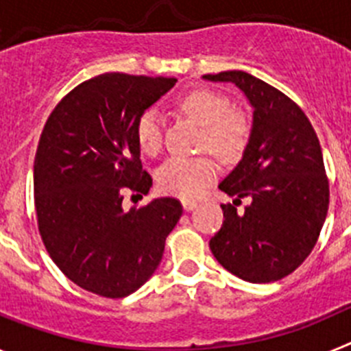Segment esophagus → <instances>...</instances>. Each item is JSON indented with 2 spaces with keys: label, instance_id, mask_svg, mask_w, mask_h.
I'll list each match as a JSON object with an SVG mask.
<instances>
[{
  "label": "esophagus",
  "instance_id": "1",
  "mask_svg": "<svg viewBox=\"0 0 351 351\" xmlns=\"http://www.w3.org/2000/svg\"><path fill=\"white\" fill-rule=\"evenodd\" d=\"M182 207H184L186 210H191L197 207V202H195V200H182Z\"/></svg>",
  "mask_w": 351,
  "mask_h": 351
}]
</instances>
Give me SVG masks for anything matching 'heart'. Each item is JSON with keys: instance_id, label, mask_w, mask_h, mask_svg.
Here are the masks:
<instances>
[{"instance_id": "obj_1", "label": "heart", "mask_w": 351, "mask_h": 351, "mask_svg": "<svg viewBox=\"0 0 351 351\" xmlns=\"http://www.w3.org/2000/svg\"><path fill=\"white\" fill-rule=\"evenodd\" d=\"M182 114L202 126L200 149L225 163L241 160L253 138V121L244 110L232 108L223 93L209 88L186 91L178 98ZM135 141L145 156H158L163 147V123L156 110H142L135 119ZM218 176V163L209 154L170 158L156 173L158 188L179 198H197Z\"/></svg>"}]
</instances>
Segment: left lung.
<instances>
[{
    "label": "left lung",
    "mask_w": 351,
    "mask_h": 351,
    "mask_svg": "<svg viewBox=\"0 0 351 351\" xmlns=\"http://www.w3.org/2000/svg\"><path fill=\"white\" fill-rule=\"evenodd\" d=\"M204 79L234 82L255 107L250 147L219 184L235 200L221 204L225 219L209 247L241 280H283L308 258L327 216L330 191L320 141L302 108L271 84L239 70ZM241 197L250 206L239 213Z\"/></svg>",
    "instance_id": "obj_1"
}]
</instances>
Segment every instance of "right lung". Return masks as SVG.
Returning a JSON list of instances; mask_svg holds the SVG:
<instances>
[{
    "mask_svg": "<svg viewBox=\"0 0 351 351\" xmlns=\"http://www.w3.org/2000/svg\"><path fill=\"white\" fill-rule=\"evenodd\" d=\"M176 84L173 77L101 73L54 107L35 154V210L52 262L77 287L121 299L160 265L182 214L178 198L123 207L153 178L142 169L135 119Z\"/></svg>",
    "mask_w": 351,
    "mask_h": 351,
    "instance_id": "1",
    "label": "right lung"
}]
</instances>
